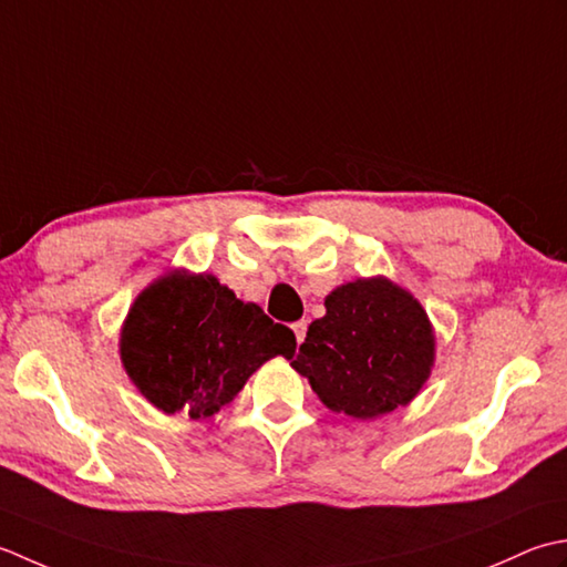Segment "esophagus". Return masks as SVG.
Here are the masks:
<instances>
[{"mask_svg":"<svg viewBox=\"0 0 567 567\" xmlns=\"http://www.w3.org/2000/svg\"><path fill=\"white\" fill-rule=\"evenodd\" d=\"M293 332H296V342L300 344V342H303L306 340V330H308V322L306 320H298V322H293Z\"/></svg>","mask_w":567,"mask_h":567,"instance_id":"esophagus-1","label":"esophagus"}]
</instances>
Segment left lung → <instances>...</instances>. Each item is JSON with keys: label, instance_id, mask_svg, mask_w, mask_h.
<instances>
[{"label": "left lung", "instance_id": "obj_1", "mask_svg": "<svg viewBox=\"0 0 567 567\" xmlns=\"http://www.w3.org/2000/svg\"><path fill=\"white\" fill-rule=\"evenodd\" d=\"M435 362L423 306L384 276L338 286L291 367L334 413L379 419L415 399Z\"/></svg>", "mask_w": 567, "mask_h": 567}]
</instances>
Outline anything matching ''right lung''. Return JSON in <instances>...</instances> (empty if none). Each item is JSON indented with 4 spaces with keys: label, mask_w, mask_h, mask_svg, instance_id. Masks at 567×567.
I'll return each instance as SVG.
<instances>
[{
    "label": "right lung",
    "mask_w": 567,
    "mask_h": 567,
    "mask_svg": "<svg viewBox=\"0 0 567 567\" xmlns=\"http://www.w3.org/2000/svg\"><path fill=\"white\" fill-rule=\"evenodd\" d=\"M296 334L213 274L171 271L136 296L120 334L126 374L148 403L193 421L233 401L257 369L291 360Z\"/></svg>",
    "instance_id": "add662e5"
}]
</instances>
